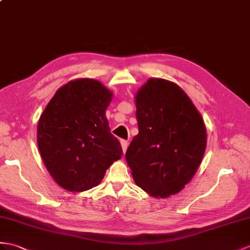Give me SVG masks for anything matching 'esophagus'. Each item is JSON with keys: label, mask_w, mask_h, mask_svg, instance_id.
<instances>
[{"label": "esophagus", "mask_w": 250, "mask_h": 250, "mask_svg": "<svg viewBox=\"0 0 250 250\" xmlns=\"http://www.w3.org/2000/svg\"><path fill=\"white\" fill-rule=\"evenodd\" d=\"M120 144H121V147H123V151L125 152L126 149H127V146H129V142L125 141V139H121Z\"/></svg>", "instance_id": "34e87169"}]
</instances>
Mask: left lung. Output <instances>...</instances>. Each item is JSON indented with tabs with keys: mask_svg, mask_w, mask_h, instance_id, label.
<instances>
[{
	"mask_svg": "<svg viewBox=\"0 0 250 250\" xmlns=\"http://www.w3.org/2000/svg\"><path fill=\"white\" fill-rule=\"evenodd\" d=\"M135 104L138 134L125 153L132 177L150 196L176 195L204 158V119L181 87L164 79H149L137 90Z\"/></svg>",
	"mask_w": 250,
	"mask_h": 250,
	"instance_id": "left-lung-1",
	"label": "left lung"
}]
</instances>
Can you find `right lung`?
<instances>
[{
	"label": "right lung",
	"mask_w": 250,
	"mask_h": 250,
	"mask_svg": "<svg viewBox=\"0 0 250 250\" xmlns=\"http://www.w3.org/2000/svg\"><path fill=\"white\" fill-rule=\"evenodd\" d=\"M112 99L113 92L97 80H72L56 90L40 115L39 152L62 188L77 193L97 187L123 155L105 117Z\"/></svg>",
	"instance_id": "1"
}]
</instances>
